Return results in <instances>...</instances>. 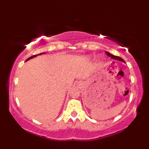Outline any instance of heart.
<instances>
[{"mask_svg":"<svg viewBox=\"0 0 149 149\" xmlns=\"http://www.w3.org/2000/svg\"><path fill=\"white\" fill-rule=\"evenodd\" d=\"M87 58L90 59V58H91V56H87Z\"/></svg>","mask_w":149,"mask_h":149,"instance_id":"heart-1","label":"heart"}]
</instances>
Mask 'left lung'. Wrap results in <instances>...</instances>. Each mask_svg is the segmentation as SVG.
I'll return each instance as SVG.
<instances>
[{
  "instance_id": "obj_1",
  "label": "left lung",
  "mask_w": 149,
  "mask_h": 149,
  "mask_svg": "<svg viewBox=\"0 0 149 149\" xmlns=\"http://www.w3.org/2000/svg\"><path fill=\"white\" fill-rule=\"evenodd\" d=\"M106 53L107 54V55L109 57H111V58H112V59H115V60H117V61H122V62H123V63H125L124 60H123L122 58H120V57L114 56V55L111 54H110V53L108 52H106Z\"/></svg>"
}]
</instances>
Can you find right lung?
<instances>
[{"label": "right lung", "mask_w": 149, "mask_h": 149, "mask_svg": "<svg viewBox=\"0 0 149 149\" xmlns=\"http://www.w3.org/2000/svg\"><path fill=\"white\" fill-rule=\"evenodd\" d=\"M45 54V52H42V53H40V54H37V55H34V56H31L30 58H28L27 59H26V61H27L28 60H29V59H33V58H36V57H37V56H39V55H42V54Z\"/></svg>", "instance_id": "1"}]
</instances>
